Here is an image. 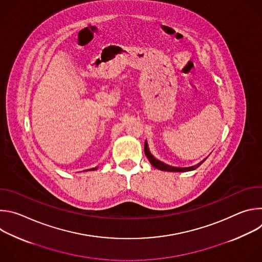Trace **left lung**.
I'll use <instances>...</instances> for the list:
<instances>
[{
	"label": "left lung",
	"mask_w": 262,
	"mask_h": 262,
	"mask_svg": "<svg viewBox=\"0 0 262 262\" xmlns=\"http://www.w3.org/2000/svg\"><path fill=\"white\" fill-rule=\"evenodd\" d=\"M145 155H146L148 161L150 162V164H151L152 167H155V168L158 169V170L166 171V172H189V171H193V170L197 169V168L206 160V159H205V160H203L202 162H200L199 164H197V165H195V166H192V167L179 168V167H172V166H169V165H167V164H165V163H163V162L157 160L150 152H149V150H147V151L145 152Z\"/></svg>",
	"instance_id": "1"
}]
</instances>
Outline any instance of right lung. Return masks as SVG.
<instances>
[{
    "label": "right lung",
    "mask_w": 262,
    "mask_h": 262,
    "mask_svg": "<svg viewBox=\"0 0 262 262\" xmlns=\"http://www.w3.org/2000/svg\"><path fill=\"white\" fill-rule=\"evenodd\" d=\"M97 168H93V169H89V170H86V171H94V170H96Z\"/></svg>",
    "instance_id": "1"
}]
</instances>
